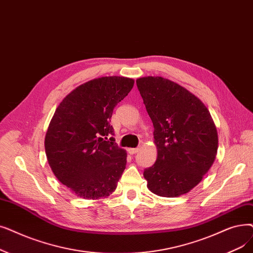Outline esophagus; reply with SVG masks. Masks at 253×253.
<instances>
[{
    "mask_svg": "<svg viewBox=\"0 0 253 253\" xmlns=\"http://www.w3.org/2000/svg\"><path fill=\"white\" fill-rule=\"evenodd\" d=\"M139 148H130L128 149V153L131 154V155H133V154H136L137 152H139Z\"/></svg>",
    "mask_w": 253,
    "mask_h": 253,
    "instance_id": "34e87169",
    "label": "esophagus"
}]
</instances>
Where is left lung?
Wrapping results in <instances>:
<instances>
[{
  "mask_svg": "<svg viewBox=\"0 0 253 253\" xmlns=\"http://www.w3.org/2000/svg\"><path fill=\"white\" fill-rule=\"evenodd\" d=\"M154 126L155 164L144 171L151 192L177 197L199 184L215 160L218 135L206 105L185 87L161 76L136 80Z\"/></svg>",
  "mask_w": 253,
  "mask_h": 253,
  "instance_id": "obj_1",
  "label": "left lung"
}]
</instances>
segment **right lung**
Returning <instances> with one entry per match:
<instances>
[{
  "label": "right lung",
  "instance_id": "add662e5",
  "mask_svg": "<svg viewBox=\"0 0 253 253\" xmlns=\"http://www.w3.org/2000/svg\"><path fill=\"white\" fill-rule=\"evenodd\" d=\"M133 84L124 76L86 82L53 114L44 140L48 164L57 179L83 199L107 197L126 168V151L116 145L109 123L115 106Z\"/></svg>",
  "mask_w": 253,
  "mask_h": 253
}]
</instances>
